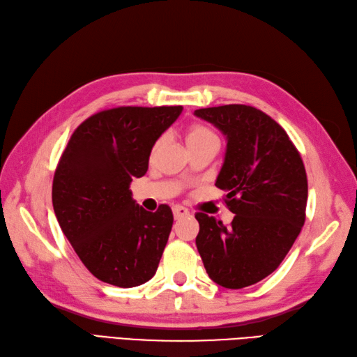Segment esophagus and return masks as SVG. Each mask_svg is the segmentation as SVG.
Wrapping results in <instances>:
<instances>
[{
    "label": "esophagus",
    "instance_id": "1",
    "mask_svg": "<svg viewBox=\"0 0 357 357\" xmlns=\"http://www.w3.org/2000/svg\"><path fill=\"white\" fill-rule=\"evenodd\" d=\"M173 216H175V219L187 218V216H190V211L185 208V206L175 205V206H173Z\"/></svg>",
    "mask_w": 357,
    "mask_h": 357
}]
</instances>
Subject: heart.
Instances as JSON below:
<instances>
[{"mask_svg": "<svg viewBox=\"0 0 357 357\" xmlns=\"http://www.w3.org/2000/svg\"><path fill=\"white\" fill-rule=\"evenodd\" d=\"M210 138H216V135L213 134V130L205 126H199V124H196V126H192L187 130V144L199 143V141Z\"/></svg>", "mask_w": 357, "mask_h": 357, "instance_id": "heart-1", "label": "heart"}]
</instances>
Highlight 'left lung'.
I'll list each match as a JSON object with an SVG mask.
<instances>
[{
  "instance_id": "8db88e82",
  "label": "left lung",
  "mask_w": 357,
  "mask_h": 357,
  "mask_svg": "<svg viewBox=\"0 0 357 357\" xmlns=\"http://www.w3.org/2000/svg\"><path fill=\"white\" fill-rule=\"evenodd\" d=\"M227 137L216 179L236 216L229 227L196 213L197 251L208 277L242 289L275 271L304 225L307 175L286 130L260 109L225 105L195 111Z\"/></svg>"
}]
</instances>
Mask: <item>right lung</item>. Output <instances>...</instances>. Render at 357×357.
Here are the masks:
<instances>
[{"label":"right lung","instance_id":"add662e5","mask_svg":"<svg viewBox=\"0 0 357 357\" xmlns=\"http://www.w3.org/2000/svg\"><path fill=\"white\" fill-rule=\"evenodd\" d=\"M182 106H120L73 132L53 179V208L65 237L103 283L135 287L151 280L173 225L169 205L146 211L132 178L144 176L156 139Z\"/></svg>","mask_w":357,"mask_h":357}]
</instances>
